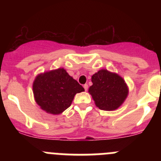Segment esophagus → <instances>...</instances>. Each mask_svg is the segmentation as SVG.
<instances>
[{"instance_id": "34e87169", "label": "esophagus", "mask_w": 161, "mask_h": 161, "mask_svg": "<svg viewBox=\"0 0 161 161\" xmlns=\"http://www.w3.org/2000/svg\"><path fill=\"white\" fill-rule=\"evenodd\" d=\"M83 87H84V89H85L86 91H87V90H88V85H87V84H85V85L83 86Z\"/></svg>"}]
</instances>
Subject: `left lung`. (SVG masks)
Returning <instances> with one entry per match:
<instances>
[{"mask_svg": "<svg viewBox=\"0 0 161 161\" xmlns=\"http://www.w3.org/2000/svg\"><path fill=\"white\" fill-rule=\"evenodd\" d=\"M88 92L95 104L103 111H114L122 105L129 94L125 81L118 74L107 69L99 70L91 78Z\"/></svg>", "mask_w": 161, "mask_h": 161, "instance_id": "8db88e82", "label": "left lung"}]
</instances>
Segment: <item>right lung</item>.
Returning a JSON list of instances; mask_svg holds the SVG:
<instances>
[{"mask_svg":"<svg viewBox=\"0 0 161 161\" xmlns=\"http://www.w3.org/2000/svg\"><path fill=\"white\" fill-rule=\"evenodd\" d=\"M84 90L63 68L40 73L32 83L37 104L47 113L55 115L69 108L75 94Z\"/></svg>","mask_w":161,"mask_h":161,"instance_id":"add662e5","label":"right lung"}]
</instances>
